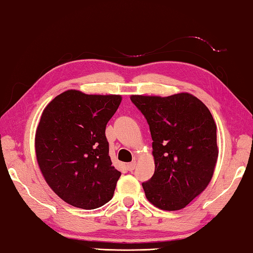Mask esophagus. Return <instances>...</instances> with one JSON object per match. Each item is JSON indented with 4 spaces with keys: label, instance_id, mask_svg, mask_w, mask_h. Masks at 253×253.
Listing matches in <instances>:
<instances>
[{
    "label": "esophagus",
    "instance_id": "34e87169",
    "mask_svg": "<svg viewBox=\"0 0 253 253\" xmlns=\"http://www.w3.org/2000/svg\"><path fill=\"white\" fill-rule=\"evenodd\" d=\"M126 168H127V169H128V170H130V172H131V170H134V169H135V168H136V162L128 163Z\"/></svg>",
    "mask_w": 253,
    "mask_h": 253
}]
</instances>
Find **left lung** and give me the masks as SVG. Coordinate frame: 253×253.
<instances>
[{"mask_svg": "<svg viewBox=\"0 0 253 253\" xmlns=\"http://www.w3.org/2000/svg\"><path fill=\"white\" fill-rule=\"evenodd\" d=\"M130 100L146 118L153 139L155 172L142 184L145 195L166 211L185 208L209 185L219 155L211 113L186 92Z\"/></svg>", "mask_w": 253, "mask_h": 253, "instance_id": "obj_1", "label": "left lung"}]
</instances>
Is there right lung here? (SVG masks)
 Returning a JSON list of instances; mask_svg holds the SVG:
<instances>
[{
  "instance_id": "add662e5",
  "label": "right lung",
  "mask_w": 253,
  "mask_h": 253,
  "mask_svg": "<svg viewBox=\"0 0 253 253\" xmlns=\"http://www.w3.org/2000/svg\"><path fill=\"white\" fill-rule=\"evenodd\" d=\"M118 95L60 93L45 107L36 132L38 164L48 185L72 207L92 210L113 198L122 173L111 165L106 126Z\"/></svg>"
}]
</instances>
